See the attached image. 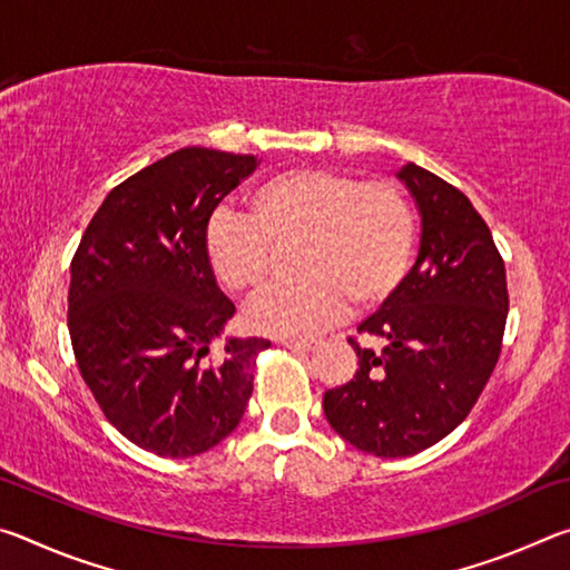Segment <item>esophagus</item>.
I'll return each instance as SVG.
<instances>
[{"mask_svg": "<svg viewBox=\"0 0 570 570\" xmlns=\"http://www.w3.org/2000/svg\"><path fill=\"white\" fill-rule=\"evenodd\" d=\"M282 344L288 346V350H302V352H308L316 346L314 340H282Z\"/></svg>", "mask_w": 570, "mask_h": 570, "instance_id": "34e87169", "label": "esophagus"}]
</instances>
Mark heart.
<instances>
[{
	"label": "heart",
	"mask_w": 570,
	"mask_h": 570,
	"mask_svg": "<svg viewBox=\"0 0 570 570\" xmlns=\"http://www.w3.org/2000/svg\"><path fill=\"white\" fill-rule=\"evenodd\" d=\"M248 214L218 208L206 226L210 272L234 294H258L276 274V250H292L302 282L248 306L258 334L308 340L340 322L350 302L374 308L410 272L417 220L397 183L344 170L296 168L246 196Z\"/></svg>",
	"instance_id": "1"
}]
</instances>
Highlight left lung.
Wrapping results in <instances>:
<instances>
[{
    "label": "left lung",
    "instance_id": "8db88e82",
    "mask_svg": "<svg viewBox=\"0 0 570 570\" xmlns=\"http://www.w3.org/2000/svg\"><path fill=\"white\" fill-rule=\"evenodd\" d=\"M422 214L420 254L380 312L360 324L382 350L350 336L360 366L324 392L334 432L377 458H407L448 438L493 374L508 320L505 262L465 193L407 163Z\"/></svg>",
    "mask_w": 570,
    "mask_h": 570
}]
</instances>
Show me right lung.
Returning a JSON list of instances; mask_svg holds the SVG:
<instances>
[{"instance_id":"obj_1","label":"right lung","mask_w":570,"mask_h":570,"mask_svg":"<svg viewBox=\"0 0 570 570\" xmlns=\"http://www.w3.org/2000/svg\"><path fill=\"white\" fill-rule=\"evenodd\" d=\"M256 156L180 148L115 186L70 266L67 326L77 366L108 422L160 458H193L238 428L266 340H228L236 306L206 258L216 206Z\"/></svg>"}]
</instances>
